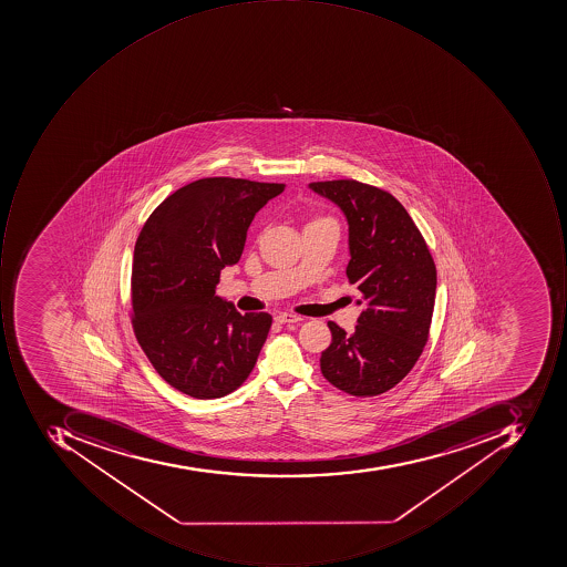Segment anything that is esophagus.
<instances>
[{
  "label": "esophagus",
  "mask_w": 567,
  "mask_h": 567,
  "mask_svg": "<svg viewBox=\"0 0 567 567\" xmlns=\"http://www.w3.org/2000/svg\"><path fill=\"white\" fill-rule=\"evenodd\" d=\"M301 317L300 315H295V313H279L278 317H276V322L278 323H298V322H301Z\"/></svg>",
  "instance_id": "obj_1"
}]
</instances>
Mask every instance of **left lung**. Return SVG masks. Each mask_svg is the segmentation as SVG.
<instances>
[{
  "label": "left lung",
  "mask_w": 567,
  "mask_h": 567,
  "mask_svg": "<svg viewBox=\"0 0 567 567\" xmlns=\"http://www.w3.org/2000/svg\"><path fill=\"white\" fill-rule=\"evenodd\" d=\"M313 193L337 204L349 225V282L363 311L354 332L329 322L322 352L327 382L354 396H374L402 382L430 337L436 266L404 206L386 190L352 181L311 182Z\"/></svg>",
  "instance_id": "obj_1"
}]
</instances>
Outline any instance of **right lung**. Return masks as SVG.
I'll return each mask as SVG.
<instances>
[{
    "label": "right lung",
    "instance_id": "add662e5",
    "mask_svg": "<svg viewBox=\"0 0 567 567\" xmlns=\"http://www.w3.org/2000/svg\"><path fill=\"white\" fill-rule=\"evenodd\" d=\"M285 184L212 177L190 182L146 219L131 278L133 329L156 373L194 399L237 390L256 367L272 317L216 297L244 252L254 216Z\"/></svg>",
    "mask_w": 567,
    "mask_h": 567
}]
</instances>
